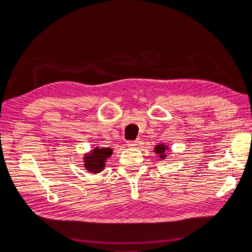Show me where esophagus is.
I'll return each mask as SVG.
<instances>
[{"instance_id": "34e87169", "label": "esophagus", "mask_w": 252, "mask_h": 252, "mask_svg": "<svg viewBox=\"0 0 252 252\" xmlns=\"http://www.w3.org/2000/svg\"><path fill=\"white\" fill-rule=\"evenodd\" d=\"M138 143H139L138 139H136V141H128V142H127V145H128V146H136V145H138Z\"/></svg>"}]
</instances>
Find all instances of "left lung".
Here are the masks:
<instances>
[{"label":"left lung","instance_id":"left-lung-1","mask_svg":"<svg viewBox=\"0 0 252 252\" xmlns=\"http://www.w3.org/2000/svg\"><path fill=\"white\" fill-rule=\"evenodd\" d=\"M166 150H167V146L163 145V144H159V145H156V146L154 147L155 153L159 155L160 159H163V158H166V154H165V151H166Z\"/></svg>","mask_w":252,"mask_h":252}]
</instances>
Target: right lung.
Returning <instances> with one entry per match:
<instances>
[{
	"label": "right lung",
	"mask_w": 252,
	"mask_h": 252,
	"mask_svg": "<svg viewBox=\"0 0 252 252\" xmlns=\"http://www.w3.org/2000/svg\"><path fill=\"white\" fill-rule=\"evenodd\" d=\"M113 154V150L109 147L106 148H99L94 147V150L85 156V167L87 168L89 172L93 173H99L104 170L106 159L110 158Z\"/></svg>",
	"instance_id": "add662e5"
}]
</instances>
